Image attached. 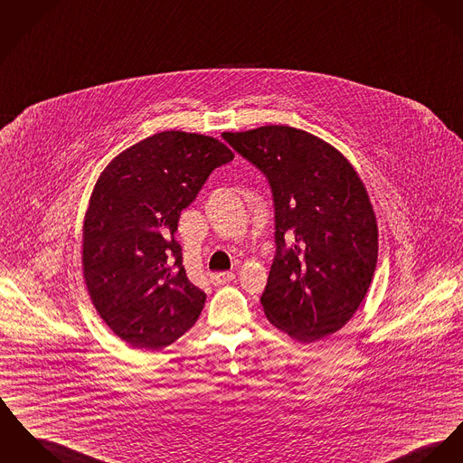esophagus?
Here are the masks:
<instances>
[{
  "instance_id": "34e87169",
  "label": "esophagus",
  "mask_w": 463,
  "mask_h": 463,
  "mask_svg": "<svg viewBox=\"0 0 463 463\" xmlns=\"http://www.w3.org/2000/svg\"><path fill=\"white\" fill-rule=\"evenodd\" d=\"M233 279H235L233 272H219V274H213V276H211V282H213L214 286H221V284H226V282L233 280Z\"/></svg>"
}]
</instances>
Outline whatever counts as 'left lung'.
I'll list each match as a JSON object with an SVG mask.
<instances>
[{"label": "left lung", "mask_w": 463, "mask_h": 463, "mask_svg": "<svg viewBox=\"0 0 463 463\" xmlns=\"http://www.w3.org/2000/svg\"><path fill=\"white\" fill-rule=\"evenodd\" d=\"M222 138L272 187L278 252L261 297L269 321L307 344L339 332L369 291L379 249L358 172L334 146L291 126Z\"/></svg>", "instance_id": "1"}]
</instances>
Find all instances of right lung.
Here are the masks:
<instances>
[{
  "mask_svg": "<svg viewBox=\"0 0 463 463\" xmlns=\"http://www.w3.org/2000/svg\"><path fill=\"white\" fill-rule=\"evenodd\" d=\"M233 153L214 137L161 131L99 174L82 226V272L107 326L138 349H161L196 323L207 295L183 267L181 211Z\"/></svg>",
  "mask_w": 463,
  "mask_h": 463,
  "instance_id": "right-lung-1",
  "label": "right lung"
}]
</instances>
